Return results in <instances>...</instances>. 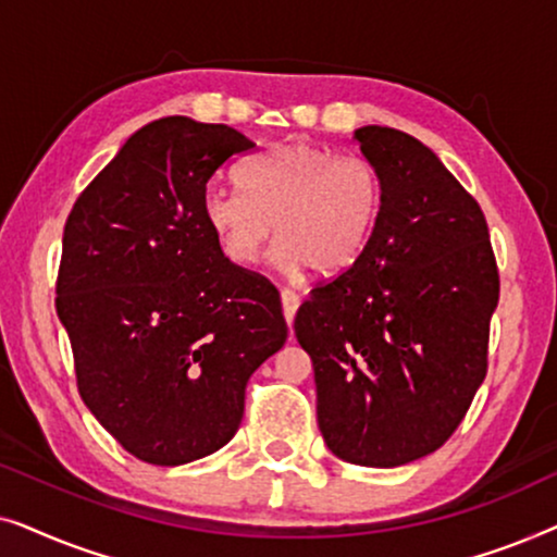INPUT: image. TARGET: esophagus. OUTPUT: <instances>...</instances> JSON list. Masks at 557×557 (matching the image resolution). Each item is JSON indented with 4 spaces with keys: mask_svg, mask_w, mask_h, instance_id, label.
<instances>
[{
    "mask_svg": "<svg viewBox=\"0 0 557 557\" xmlns=\"http://www.w3.org/2000/svg\"><path fill=\"white\" fill-rule=\"evenodd\" d=\"M281 307H284L286 324L292 326L296 309H299V296H296V292H292V288H281Z\"/></svg>",
    "mask_w": 557,
    "mask_h": 557,
    "instance_id": "esophagus-1",
    "label": "esophagus"
}]
</instances>
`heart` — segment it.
I'll list each match as a JSON object with an SVG mask.
<instances>
[{
    "instance_id": "1",
    "label": "heart",
    "mask_w": 557,
    "mask_h": 557,
    "mask_svg": "<svg viewBox=\"0 0 557 557\" xmlns=\"http://www.w3.org/2000/svg\"><path fill=\"white\" fill-rule=\"evenodd\" d=\"M240 193L208 187L202 218L235 265L258 261L276 231L281 269L322 276L352 269L364 253L383 208V182L360 157H337L307 141H284L250 159Z\"/></svg>"
}]
</instances>
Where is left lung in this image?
Listing matches in <instances>:
<instances>
[{"instance_id": "1", "label": "left lung", "mask_w": 557, "mask_h": 557, "mask_svg": "<svg viewBox=\"0 0 557 557\" xmlns=\"http://www.w3.org/2000/svg\"><path fill=\"white\" fill-rule=\"evenodd\" d=\"M352 139L383 208L364 253L311 292L294 332L330 451L393 469L444 446L474 400L499 273L482 208L425 144L387 126Z\"/></svg>"}]
</instances>
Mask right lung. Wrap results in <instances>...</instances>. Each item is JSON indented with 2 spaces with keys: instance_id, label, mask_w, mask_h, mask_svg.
Instances as JSON below:
<instances>
[{
  "instance_id": "right-lung-1",
  "label": "right lung",
  "mask_w": 557,
  "mask_h": 557,
  "mask_svg": "<svg viewBox=\"0 0 557 557\" xmlns=\"http://www.w3.org/2000/svg\"><path fill=\"white\" fill-rule=\"evenodd\" d=\"M253 147L225 124L151 121L67 215L55 307L81 398L157 467L223 448L248 377L286 342L276 288L227 261L202 218L218 166Z\"/></svg>"
}]
</instances>
